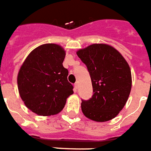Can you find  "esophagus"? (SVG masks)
Returning <instances> with one entry per match:
<instances>
[{
    "label": "esophagus",
    "instance_id": "1",
    "mask_svg": "<svg viewBox=\"0 0 151 151\" xmlns=\"http://www.w3.org/2000/svg\"><path fill=\"white\" fill-rule=\"evenodd\" d=\"M78 88V82H76V83L74 84V92H76V91H77Z\"/></svg>",
    "mask_w": 151,
    "mask_h": 151
}]
</instances>
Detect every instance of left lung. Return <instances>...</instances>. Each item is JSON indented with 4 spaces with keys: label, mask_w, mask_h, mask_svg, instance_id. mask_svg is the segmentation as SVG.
<instances>
[{
    "label": "left lung",
    "mask_w": 151,
    "mask_h": 151,
    "mask_svg": "<svg viewBox=\"0 0 151 151\" xmlns=\"http://www.w3.org/2000/svg\"><path fill=\"white\" fill-rule=\"evenodd\" d=\"M90 75L93 93L81 100V110L96 122L113 119L125 105L132 89V73L121 54L111 46L93 44L77 52Z\"/></svg>",
    "instance_id": "8db88e82"
}]
</instances>
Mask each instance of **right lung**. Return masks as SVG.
I'll use <instances>...</instances> for the list:
<instances>
[{
  "instance_id": "right-lung-1",
  "label": "right lung",
  "mask_w": 151,
  "mask_h": 151,
  "mask_svg": "<svg viewBox=\"0 0 151 151\" xmlns=\"http://www.w3.org/2000/svg\"><path fill=\"white\" fill-rule=\"evenodd\" d=\"M65 53L54 43L41 45L30 53L20 67L17 85L27 109L40 116L60 112L66 99L73 93L63 67Z\"/></svg>"
}]
</instances>
